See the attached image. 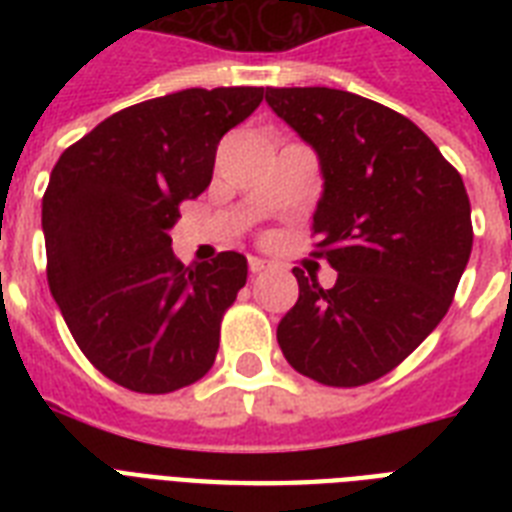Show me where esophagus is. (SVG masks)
Listing matches in <instances>:
<instances>
[{"label": "esophagus", "instance_id": "1", "mask_svg": "<svg viewBox=\"0 0 512 512\" xmlns=\"http://www.w3.org/2000/svg\"><path fill=\"white\" fill-rule=\"evenodd\" d=\"M265 268H268L265 260H260V257H249V273H263Z\"/></svg>", "mask_w": 512, "mask_h": 512}]
</instances>
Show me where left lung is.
<instances>
[{
  "instance_id": "8db88e82",
  "label": "left lung",
  "mask_w": 512,
  "mask_h": 512,
  "mask_svg": "<svg viewBox=\"0 0 512 512\" xmlns=\"http://www.w3.org/2000/svg\"><path fill=\"white\" fill-rule=\"evenodd\" d=\"M268 106L319 154L316 252L332 289L295 268L300 297L279 321L297 372L356 388L396 369L444 319L473 249L460 172L414 122L329 87H268Z\"/></svg>"
}]
</instances>
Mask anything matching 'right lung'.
I'll return each instance as SVG.
<instances>
[{"instance_id": "obj_1", "label": "right lung", "mask_w": 512, "mask_h": 512, "mask_svg": "<svg viewBox=\"0 0 512 512\" xmlns=\"http://www.w3.org/2000/svg\"><path fill=\"white\" fill-rule=\"evenodd\" d=\"M263 87L172 92L116 111L60 154L42 199L47 284L76 345L108 380L172 393L212 369L247 257L183 265L170 228L212 180L217 143Z\"/></svg>"}]
</instances>
